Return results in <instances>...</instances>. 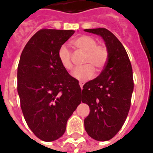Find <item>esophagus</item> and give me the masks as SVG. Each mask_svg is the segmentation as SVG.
Here are the masks:
<instances>
[{"label": "esophagus", "instance_id": "34e87169", "mask_svg": "<svg viewBox=\"0 0 153 153\" xmlns=\"http://www.w3.org/2000/svg\"><path fill=\"white\" fill-rule=\"evenodd\" d=\"M79 85H80L81 89H83V85H84V82H79Z\"/></svg>", "mask_w": 153, "mask_h": 153}]
</instances>
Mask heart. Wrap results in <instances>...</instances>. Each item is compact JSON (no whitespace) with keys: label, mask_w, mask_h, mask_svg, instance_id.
Here are the masks:
<instances>
[{"label":"heart","mask_w":153,"mask_h":153,"mask_svg":"<svg viewBox=\"0 0 153 153\" xmlns=\"http://www.w3.org/2000/svg\"><path fill=\"white\" fill-rule=\"evenodd\" d=\"M73 44L79 49L85 52L83 64L85 65L78 67L73 71L74 79L82 82L91 79L97 71H100L106 65L108 59V50L106 46L97 45L94 38L88 35H82L73 41ZM57 56L62 67L67 71L72 69L71 52L66 45H62L58 49Z\"/></svg>","instance_id":"b5f03b06"}]
</instances>
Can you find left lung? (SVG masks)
<instances>
[{"instance_id":"obj_1","label":"left lung","mask_w":153,"mask_h":153,"mask_svg":"<svg viewBox=\"0 0 153 153\" xmlns=\"http://www.w3.org/2000/svg\"><path fill=\"white\" fill-rule=\"evenodd\" d=\"M85 31L101 36L109 55L100 75L83 85L82 101L90 108L84 125L89 137L108 141L120 131L129 113L134 90L132 66L123 45L108 30Z\"/></svg>"}]
</instances>
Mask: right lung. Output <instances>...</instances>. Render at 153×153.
Segmentation results:
<instances>
[{
  "label": "right lung",
  "mask_w": 153,
  "mask_h": 153,
  "mask_svg": "<svg viewBox=\"0 0 153 153\" xmlns=\"http://www.w3.org/2000/svg\"><path fill=\"white\" fill-rule=\"evenodd\" d=\"M74 30L42 29L27 42L19 62L17 90L27 124L36 137L55 141L81 103L79 81L59 63L57 53Z\"/></svg>",
  "instance_id": "right-lung-1"
}]
</instances>
